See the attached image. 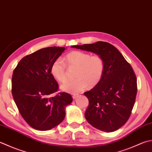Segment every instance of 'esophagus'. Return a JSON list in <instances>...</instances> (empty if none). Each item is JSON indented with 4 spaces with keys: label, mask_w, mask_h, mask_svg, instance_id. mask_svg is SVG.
Here are the masks:
<instances>
[{
    "label": "esophagus",
    "mask_w": 152,
    "mask_h": 152,
    "mask_svg": "<svg viewBox=\"0 0 152 152\" xmlns=\"http://www.w3.org/2000/svg\"><path fill=\"white\" fill-rule=\"evenodd\" d=\"M77 97H78V95H73L72 96V98H73V99H76V98H77Z\"/></svg>",
    "instance_id": "1"
}]
</instances>
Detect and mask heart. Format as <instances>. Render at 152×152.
<instances>
[{"instance_id":"heart-1","label":"heart","mask_w":152,"mask_h":152,"mask_svg":"<svg viewBox=\"0 0 152 152\" xmlns=\"http://www.w3.org/2000/svg\"><path fill=\"white\" fill-rule=\"evenodd\" d=\"M63 61L68 68H76L74 74L76 78L68 80L61 86L64 91L77 94L84 90L88 85L90 87L96 86L102 78L105 65L103 58L99 55L91 56L88 53L74 50L67 54ZM64 63L61 59H57L50 68L52 76L60 82H64L67 77Z\"/></svg>"}]
</instances>
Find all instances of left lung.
<instances>
[{
  "label": "left lung",
  "mask_w": 152,
  "mask_h": 152,
  "mask_svg": "<svg viewBox=\"0 0 152 152\" xmlns=\"http://www.w3.org/2000/svg\"><path fill=\"white\" fill-rule=\"evenodd\" d=\"M71 47L100 56L105 65L100 81L91 90L84 92L89 100L86 119L103 132L120 129L129 120L137 94V80L132 68L119 50L107 42Z\"/></svg>",
  "instance_id": "8db88e82"
}]
</instances>
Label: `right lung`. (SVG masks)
Segmentation results:
<instances>
[{"mask_svg":"<svg viewBox=\"0 0 152 152\" xmlns=\"http://www.w3.org/2000/svg\"><path fill=\"white\" fill-rule=\"evenodd\" d=\"M65 49L49 47L38 50L23 57L13 72L12 94L17 107L26 123L41 131L58 126L72 102L64 92L50 96L58 89L50 68Z\"/></svg>","mask_w":152,"mask_h":152,"instance_id":"right-lung-1","label":"right lung"}]
</instances>
